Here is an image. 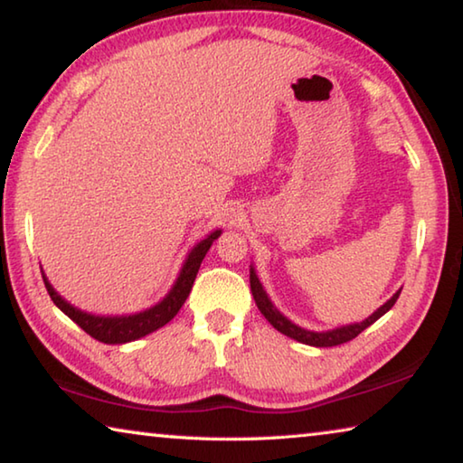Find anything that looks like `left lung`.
I'll use <instances>...</instances> for the list:
<instances>
[{"mask_svg":"<svg viewBox=\"0 0 463 463\" xmlns=\"http://www.w3.org/2000/svg\"><path fill=\"white\" fill-rule=\"evenodd\" d=\"M250 276H249V281H250V292H253V298H255V304L257 308L261 310V315L269 320L273 328H278L279 333H284L286 336H289V339H296L300 341L304 345H312V347H335V345H341V343H347L351 339H355V336L365 331L367 326L373 325L375 320H378L380 317L386 315V312L394 307L398 296H401V289L390 298V300L383 304V307H380L378 310L373 312L372 317H367L364 323H355V325H347V326H339V328H333V331H323V333H315V331H307V328L298 326L294 325L292 320H288L281 312L273 307L271 300L268 298V294H265V289L261 286L260 278H257V273L253 269V265H250Z\"/></svg>","mask_w":463,"mask_h":463,"instance_id":"obj_1","label":"left lung"}]
</instances>
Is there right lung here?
I'll list each match as a JSON object with an SVG mask.
<instances>
[{"instance_id": "obj_1", "label": "right lung", "mask_w": 463, "mask_h": 463, "mask_svg": "<svg viewBox=\"0 0 463 463\" xmlns=\"http://www.w3.org/2000/svg\"><path fill=\"white\" fill-rule=\"evenodd\" d=\"M218 237H221V231H214V232H210L206 239L200 241L198 245L192 249V253L187 255V260L184 263L182 271H179V278L175 281V286L171 288V292L163 298L159 304H155L153 308L137 312V315H128V317L88 315V312L75 308L67 300H62V298L54 292V288L49 284L46 276H43V279H44L46 292H49L51 300L57 304V307L65 312V315L71 318L73 323L80 325L85 333L91 335L93 339L108 343V345L137 341V339H140V336H145L148 333L156 331V328L165 326L169 320L177 315L179 308L184 307L185 298L192 292L194 279H195V276H198L202 260L206 257L210 245H213Z\"/></svg>"}]
</instances>
